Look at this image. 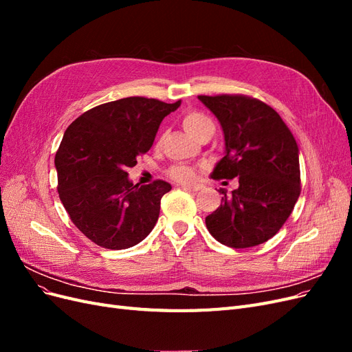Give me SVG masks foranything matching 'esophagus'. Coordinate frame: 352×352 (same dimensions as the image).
<instances>
[{
	"instance_id": "esophagus-1",
	"label": "esophagus",
	"mask_w": 352,
	"mask_h": 352,
	"mask_svg": "<svg viewBox=\"0 0 352 352\" xmlns=\"http://www.w3.org/2000/svg\"><path fill=\"white\" fill-rule=\"evenodd\" d=\"M202 188H204L202 185H182V189L190 190V192H198Z\"/></svg>"
}]
</instances>
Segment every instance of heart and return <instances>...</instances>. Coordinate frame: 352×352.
<instances>
[{
  "mask_svg": "<svg viewBox=\"0 0 352 352\" xmlns=\"http://www.w3.org/2000/svg\"><path fill=\"white\" fill-rule=\"evenodd\" d=\"M184 129L195 140H199L202 135L214 132V123H212L206 114L198 111H189L182 119ZM167 175L177 180V182H192L197 176V168L188 164H173L167 170Z\"/></svg>",
  "mask_w": 352,
  "mask_h": 352,
  "instance_id": "1",
  "label": "heart"
}]
</instances>
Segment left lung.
Here are the masks:
<instances>
[{"mask_svg":"<svg viewBox=\"0 0 352 352\" xmlns=\"http://www.w3.org/2000/svg\"><path fill=\"white\" fill-rule=\"evenodd\" d=\"M199 101L212 111L225 133L226 154L212 179H239L206 217L212 238L230 248H250L273 238L285 225L301 194L298 145L282 117L247 95L221 94Z\"/></svg>","mask_w":352,"mask_h":352,"instance_id":"1","label":"left lung"}]
</instances>
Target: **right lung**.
I'll return each instance as SVG.
<instances>
[{
    "instance_id": "1",
    "label": "right lung",
    "mask_w": 352,
    "mask_h": 352,
    "mask_svg": "<svg viewBox=\"0 0 352 352\" xmlns=\"http://www.w3.org/2000/svg\"><path fill=\"white\" fill-rule=\"evenodd\" d=\"M180 101L129 97L97 105L65 132L56 154L58 197L85 236L107 250H126L145 239L172 186L164 180L133 185L127 167L153 146L164 117Z\"/></svg>"
}]
</instances>
